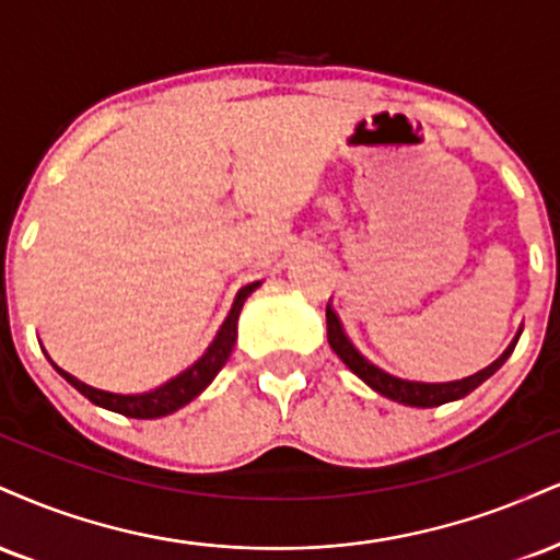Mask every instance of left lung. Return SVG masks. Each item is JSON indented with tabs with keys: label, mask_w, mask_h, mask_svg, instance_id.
Returning <instances> with one entry per match:
<instances>
[{
	"label": "left lung",
	"mask_w": 560,
	"mask_h": 560,
	"mask_svg": "<svg viewBox=\"0 0 560 560\" xmlns=\"http://www.w3.org/2000/svg\"><path fill=\"white\" fill-rule=\"evenodd\" d=\"M326 326H328V345H331L334 352L339 354V360L345 362L349 370H352L357 378L365 381L370 388L378 390V394L386 396V399L407 404V407L428 409V407H441V404L464 399V396L472 394L480 383L488 381L490 375H493L495 370L506 362V357L511 354V349H506V352L498 357L493 365L480 370V373L469 375V378L451 381V383H420V381L399 378V375H390L383 368L373 365L368 357H362L360 352H357L352 341H349V336L345 334V328H341L339 315L334 313L331 305L326 307Z\"/></svg>",
	"instance_id": "left-lung-1"
}]
</instances>
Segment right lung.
<instances>
[{"instance_id": "add662e5", "label": "right lung", "mask_w": 560, "mask_h": 560, "mask_svg": "<svg viewBox=\"0 0 560 560\" xmlns=\"http://www.w3.org/2000/svg\"><path fill=\"white\" fill-rule=\"evenodd\" d=\"M258 284L260 281H255V284H247L240 289L237 298H234L232 310H229L224 326L219 328L213 345L206 349V354L200 357L195 365L182 370V373L174 375L172 381H166L156 388L145 390V394H112V390L93 388L80 378H75V375L67 373V370L54 365V362L51 365L57 368V373L62 375L70 386H75L80 394H83L85 399H91L96 407H104V409H109V412L132 417V420H156V417H166V415L177 412V409L185 407V404H190L192 399H198V396L203 394L208 386H211V381L219 375V370L226 365L229 354H232V349H234V341H237L240 310H242V305H245V300L250 298L255 289H258Z\"/></svg>"}]
</instances>
